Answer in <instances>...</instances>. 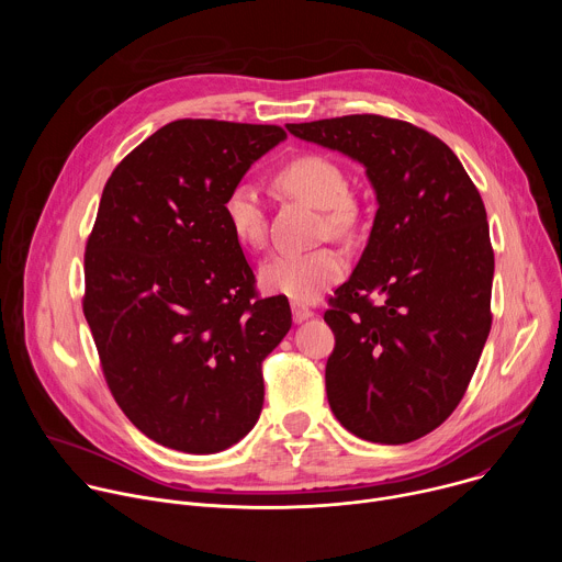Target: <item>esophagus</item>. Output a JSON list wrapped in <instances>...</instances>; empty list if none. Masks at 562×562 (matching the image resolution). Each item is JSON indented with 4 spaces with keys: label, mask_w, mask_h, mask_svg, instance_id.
Masks as SVG:
<instances>
[{
    "label": "esophagus",
    "mask_w": 562,
    "mask_h": 562,
    "mask_svg": "<svg viewBox=\"0 0 562 562\" xmlns=\"http://www.w3.org/2000/svg\"><path fill=\"white\" fill-rule=\"evenodd\" d=\"M291 311H293V319H295V323H304V319H308V317L313 315V311H311L308 306L300 304V302H293V304H291Z\"/></svg>",
    "instance_id": "obj_1"
}]
</instances>
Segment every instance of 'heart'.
<instances>
[{
	"label": "heart",
	"instance_id": "1",
	"mask_svg": "<svg viewBox=\"0 0 562 562\" xmlns=\"http://www.w3.org/2000/svg\"><path fill=\"white\" fill-rule=\"evenodd\" d=\"M273 182L286 195L323 211V233L349 235L360 220V204L349 191L345 169L325 153H300L276 171ZM226 224L239 245L265 249L267 220L265 209L249 187H235L224 202ZM347 273V260L331 247L306 254L276 256L260 269L262 284L295 302H313L340 282Z\"/></svg>",
	"mask_w": 562,
	"mask_h": 562
}]
</instances>
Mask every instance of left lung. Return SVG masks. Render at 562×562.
<instances>
[{
    "instance_id": "left-lung-1",
    "label": "left lung",
    "mask_w": 562,
    "mask_h": 562,
    "mask_svg": "<svg viewBox=\"0 0 562 562\" xmlns=\"http://www.w3.org/2000/svg\"><path fill=\"white\" fill-rule=\"evenodd\" d=\"M286 128L362 162L378 198L367 249L325 311L331 412L369 442L418 440L460 405L492 329L483 198L456 153L412 122L362 113Z\"/></svg>"
}]
</instances>
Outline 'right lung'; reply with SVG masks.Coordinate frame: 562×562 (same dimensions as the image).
<instances>
[{"label":"right lung","instance_id":"add662e5","mask_svg":"<svg viewBox=\"0 0 562 562\" xmlns=\"http://www.w3.org/2000/svg\"><path fill=\"white\" fill-rule=\"evenodd\" d=\"M284 137L276 124L176 120L104 187L82 306L115 403L169 449L222 451L260 418L262 360L291 329V308L258 295L224 202Z\"/></svg>","mask_w":562,"mask_h":562}]
</instances>
